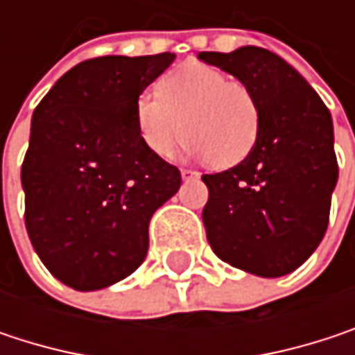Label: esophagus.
Here are the masks:
<instances>
[{
    "mask_svg": "<svg viewBox=\"0 0 355 355\" xmlns=\"http://www.w3.org/2000/svg\"><path fill=\"white\" fill-rule=\"evenodd\" d=\"M180 177H182V180H191V178H197L199 175L195 171H191V168H180Z\"/></svg>",
    "mask_w": 355,
    "mask_h": 355,
    "instance_id": "obj_1",
    "label": "esophagus"
}]
</instances>
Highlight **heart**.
Masks as SVG:
<instances>
[{"label":"heart","instance_id":"1","mask_svg":"<svg viewBox=\"0 0 355 355\" xmlns=\"http://www.w3.org/2000/svg\"><path fill=\"white\" fill-rule=\"evenodd\" d=\"M133 119L154 156H173L184 131L191 154L228 168L245 160L257 144L261 110L247 84L228 80L216 67L187 63L160 80L158 92L137 96Z\"/></svg>","mask_w":355,"mask_h":355}]
</instances>
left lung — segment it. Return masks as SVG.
<instances>
[{"label": "left lung", "instance_id": "1", "mask_svg": "<svg viewBox=\"0 0 355 355\" xmlns=\"http://www.w3.org/2000/svg\"><path fill=\"white\" fill-rule=\"evenodd\" d=\"M252 90L261 125L236 166L203 175L207 243L243 271L279 277L298 269L319 247L337 182L331 112L311 84L282 57L261 46L232 53L203 51Z\"/></svg>", "mask_w": 355, "mask_h": 355}]
</instances>
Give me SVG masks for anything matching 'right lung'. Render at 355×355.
Wrapping results in <instances>:
<instances>
[{
  "instance_id": "add662e5",
  "label": "right lung",
  "mask_w": 355,
  "mask_h": 355,
  "mask_svg": "<svg viewBox=\"0 0 355 355\" xmlns=\"http://www.w3.org/2000/svg\"><path fill=\"white\" fill-rule=\"evenodd\" d=\"M175 53L86 59L38 103L22 162L24 222L36 254L65 286L88 292L146 259L154 211L180 187L177 166L141 141L137 96Z\"/></svg>"
}]
</instances>
